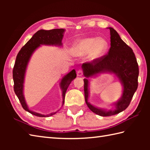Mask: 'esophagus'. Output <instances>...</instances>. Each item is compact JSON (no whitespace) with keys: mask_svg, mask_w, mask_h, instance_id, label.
<instances>
[{"mask_svg":"<svg viewBox=\"0 0 150 150\" xmlns=\"http://www.w3.org/2000/svg\"><path fill=\"white\" fill-rule=\"evenodd\" d=\"M77 74L78 77H82V76L83 75V72H82V71H81V70H79L77 73Z\"/></svg>","mask_w":150,"mask_h":150,"instance_id":"obj_1","label":"esophagus"}]
</instances>
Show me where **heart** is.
Masks as SVG:
<instances>
[{
    "label": "heart",
    "mask_w": 150,
    "mask_h": 150,
    "mask_svg": "<svg viewBox=\"0 0 150 150\" xmlns=\"http://www.w3.org/2000/svg\"><path fill=\"white\" fill-rule=\"evenodd\" d=\"M108 47V41L102 37H89L80 40L73 44L71 53L75 57H82L89 53L91 60L100 58Z\"/></svg>",
    "instance_id": "1"
}]
</instances>
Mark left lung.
I'll return each mask as SVG.
<instances>
[{
  "label": "left lung",
  "instance_id": "left-lung-1",
  "mask_svg": "<svg viewBox=\"0 0 150 150\" xmlns=\"http://www.w3.org/2000/svg\"><path fill=\"white\" fill-rule=\"evenodd\" d=\"M110 30L111 47L107 55L91 62L82 65L84 79L85 101L90 110L98 115L111 116L125 110L129 105L133 95L138 87L139 66L132 49L121 39L119 35L113 28ZM102 72L113 73L119 78L123 86V95L114 105L115 109L106 110L94 107L88 102V78Z\"/></svg>",
  "mask_w": 150,
  "mask_h": 150
}]
</instances>
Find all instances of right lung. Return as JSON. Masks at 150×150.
<instances>
[{
    "label": "right lung",
    "mask_w": 150,
    "mask_h": 150,
    "mask_svg": "<svg viewBox=\"0 0 150 150\" xmlns=\"http://www.w3.org/2000/svg\"><path fill=\"white\" fill-rule=\"evenodd\" d=\"M64 29H53L51 30H39L33 37L28 41L27 43L22 47L17 54L15 63L13 69V79L14 82V91L24 110L34 115L45 117H50L55 114L56 112L51 113L48 115H42L34 112L29 109L24 96V82L26 68L31 55L40 45H52L61 46L62 40L64 33ZM76 71L73 69L64 77L60 81V86L62 92V106L64 103L65 94L67 89L71 81L76 78Z\"/></svg>",
    "instance_id": "obj_1"
}]
</instances>
